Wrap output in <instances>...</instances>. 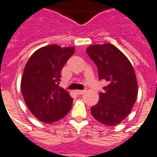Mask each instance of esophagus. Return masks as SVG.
<instances>
[{"instance_id":"34e87169","label":"esophagus","mask_w":157,"mask_h":157,"mask_svg":"<svg viewBox=\"0 0 157 157\" xmlns=\"http://www.w3.org/2000/svg\"><path fill=\"white\" fill-rule=\"evenodd\" d=\"M75 92H76L77 94H79V95H80V94H84V92H85V90H76Z\"/></svg>"}]
</instances>
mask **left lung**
<instances>
[{
	"mask_svg": "<svg viewBox=\"0 0 157 157\" xmlns=\"http://www.w3.org/2000/svg\"><path fill=\"white\" fill-rule=\"evenodd\" d=\"M86 52L98 69L100 80L108 84L100 93L98 103L91 108L94 119L104 125L115 126L128 116L138 95L134 69L123 52L112 44L91 45Z\"/></svg>",
	"mask_w": 157,
	"mask_h": 157,
	"instance_id": "8db88e82",
	"label": "left lung"
}]
</instances>
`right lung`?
<instances>
[{
	"mask_svg": "<svg viewBox=\"0 0 157 157\" xmlns=\"http://www.w3.org/2000/svg\"><path fill=\"white\" fill-rule=\"evenodd\" d=\"M75 48L50 45L38 49L28 60L21 91L28 108L38 120L52 123L62 119L73 105L69 93L59 86L61 71Z\"/></svg>",
	"mask_w": 157,
	"mask_h": 157,
	"instance_id": "right-lung-1",
	"label": "right lung"
}]
</instances>
